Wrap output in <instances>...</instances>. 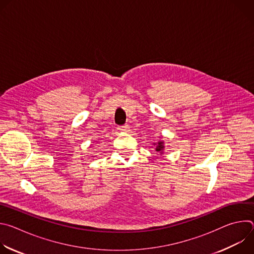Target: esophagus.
<instances>
[{
  "label": "esophagus",
  "mask_w": 254,
  "mask_h": 254,
  "mask_svg": "<svg viewBox=\"0 0 254 254\" xmlns=\"http://www.w3.org/2000/svg\"><path fill=\"white\" fill-rule=\"evenodd\" d=\"M128 128H129V127H128L127 125L123 126V127H120V130H121V131H127Z\"/></svg>",
  "instance_id": "obj_1"
}]
</instances>
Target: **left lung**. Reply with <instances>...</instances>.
<instances>
[{
  "label": "left lung",
  "mask_w": 254,
  "mask_h": 254,
  "mask_svg": "<svg viewBox=\"0 0 254 254\" xmlns=\"http://www.w3.org/2000/svg\"><path fill=\"white\" fill-rule=\"evenodd\" d=\"M153 146L155 147V151L160 155H163L165 152V141L160 139L158 142H154Z\"/></svg>",
  "instance_id": "1"
}]
</instances>
